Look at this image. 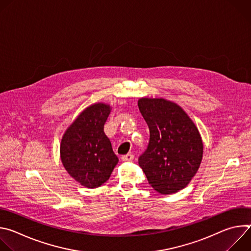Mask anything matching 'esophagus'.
Masks as SVG:
<instances>
[{
  "label": "esophagus",
  "instance_id": "34e87169",
  "mask_svg": "<svg viewBox=\"0 0 251 251\" xmlns=\"http://www.w3.org/2000/svg\"><path fill=\"white\" fill-rule=\"evenodd\" d=\"M121 160L123 162H131L134 160V155L133 154H127V155H124L121 157Z\"/></svg>",
  "mask_w": 251,
  "mask_h": 251
}]
</instances>
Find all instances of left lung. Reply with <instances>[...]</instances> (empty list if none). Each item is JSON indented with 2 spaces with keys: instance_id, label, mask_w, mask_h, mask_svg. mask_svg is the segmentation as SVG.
<instances>
[{
  "instance_id": "left-lung-1",
  "label": "left lung",
  "mask_w": 251,
  "mask_h": 251,
  "mask_svg": "<svg viewBox=\"0 0 251 251\" xmlns=\"http://www.w3.org/2000/svg\"><path fill=\"white\" fill-rule=\"evenodd\" d=\"M138 106L150 130L149 144L139 157V166L158 193L170 195L183 190L202 159L203 145L198 128L172 101L141 98Z\"/></svg>"
}]
</instances>
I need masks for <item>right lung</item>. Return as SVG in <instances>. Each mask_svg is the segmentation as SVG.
Segmentation results:
<instances>
[{"mask_svg":"<svg viewBox=\"0 0 251 251\" xmlns=\"http://www.w3.org/2000/svg\"><path fill=\"white\" fill-rule=\"evenodd\" d=\"M110 106L95 103L84 109L61 139V162L75 180L95 189L104 184L118 163L111 142L104 133Z\"/></svg>","mask_w":251,"mask_h":251,"instance_id":"obj_1","label":"right lung"}]
</instances>
